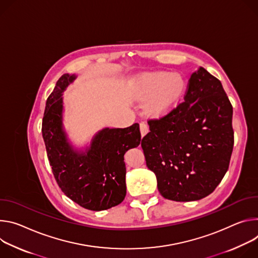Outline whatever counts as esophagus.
<instances>
[{
	"instance_id": "obj_1",
	"label": "esophagus",
	"mask_w": 258,
	"mask_h": 258,
	"mask_svg": "<svg viewBox=\"0 0 258 258\" xmlns=\"http://www.w3.org/2000/svg\"><path fill=\"white\" fill-rule=\"evenodd\" d=\"M139 128H140V133H141L142 137H144L145 135H147V133L149 132V126L146 123H140Z\"/></svg>"
}]
</instances>
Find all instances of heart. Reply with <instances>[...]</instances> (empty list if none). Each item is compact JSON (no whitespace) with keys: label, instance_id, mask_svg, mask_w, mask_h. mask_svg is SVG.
I'll return each mask as SVG.
<instances>
[{"label":"heart","instance_id":"obj_1","mask_svg":"<svg viewBox=\"0 0 258 258\" xmlns=\"http://www.w3.org/2000/svg\"><path fill=\"white\" fill-rule=\"evenodd\" d=\"M184 88L185 81L180 74L152 72L141 74L131 81L128 94L138 102L151 100L149 110L154 116H161L177 103Z\"/></svg>","mask_w":258,"mask_h":258}]
</instances>
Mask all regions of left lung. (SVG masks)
I'll use <instances>...</instances> for the list:
<instances>
[{
    "label": "left lung",
    "mask_w": 258,
    "mask_h": 258,
    "mask_svg": "<svg viewBox=\"0 0 258 258\" xmlns=\"http://www.w3.org/2000/svg\"><path fill=\"white\" fill-rule=\"evenodd\" d=\"M184 101L149 121L141 148L160 194L177 202L210 195L228 169L233 147V106L221 82L200 67Z\"/></svg>",
    "instance_id": "left-lung-1"
}]
</instances>
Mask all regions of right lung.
Masks as SVG:
<instances>
[{"mask_svg":"<svg viewBox=\"0 0 258 258\" xmlns=\"http://www.w3.org/2000/svg\"><path fill=\"white\" fill-rule=\"evenodd\" d=\"M77 79L64 74L46 101L42 134L54 177L64 195L78 205L102 211L119 205L126 196L125 153L140 145L139 125L105 127L90 142L77 147L63 123V92Z\"/></svg>","mask_w":258,"mask_h":258,"instance_id":"1","label":"right lung"}]
</instances>
